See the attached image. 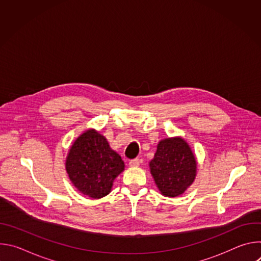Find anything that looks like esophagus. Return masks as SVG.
I'll list each match as a JSON object with an SVG mask.
<instances>
[{
	"mask_svg": "<svg viewBox=\"0 0 261 261\" xmlns=\"http://www.w3.org/2000/svg\"><path fill=\"white\" fill-rule=\"evenodd\" d=\"M130 167H138L139 166V160L138 159H133L129 162Z\"/></svg>",
	"mask_w": 261,
	"mask_h": 261,
	"instance_id": "obj_1",
	"label": "esophagus"
}]
</instances>
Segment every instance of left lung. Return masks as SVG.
I'll use <instances>...</instances> for the list:
<instances>
[{
  "label": "left lung",
  "mask_w": 261,
  "mask_h": 261,
  "mask_svg": "<svg viewBox=\"0 0 261 261\" xmlns=\"http://www.w3.org/2000/svg\"><path fill=\"white\" fill-rule=\"evenodd\" d=\"M148 166L158 190L165 197L181 195L193 184L197 173L195 155L180 136L160 140Z\"/></svg>",
  "instance_id": "obj_1"
}]
</instances>
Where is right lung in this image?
I'll return each mask as SVG.
<instances>
[{
	"label": "right lung",
	"instance_id": "1",
	"mask_svg": "<svg viewBox=\"0 0 261 261\" xmlns=\"http://www.w3.org/2000/svg\"><path fill=\"white\" fill-rule=\"evenodd\" d=\"M65 166L74 187L93 199L108 195L114 180L125 169L121 156L95 129L86 130L74 140Z\"/></svg>",
	"mask_w": 261,
	"mask_h": 261
}]
</instances>
